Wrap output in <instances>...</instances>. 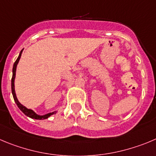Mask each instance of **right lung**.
I'll return each instance as SVG.
<instances>
[{"mask_svg": "<svg viewBox=\"0 0 156 156\" xmlns=\"http://www.w3.org/2000/svg\"><path fill=\"white\" fill-rule=\"evenodd\" d=\"M23 50L21 51L20 54H19V56L18 58H17V60L16 62H14V66H13V70H12V79H11V91H12V94H13V97H14V100L15 101V103L17 104V107L19 108V109L24 113L25 115H27V117L30 118V119H38V120H43V119H47L50 117L51 115L54 114H56L57 111L53 112H50V113H48L46 115H37V113L34 112L32 109L30 108H27V107L24 106L23 105H21V103L19 102L18 99H17V96H16V93H15V89H14V80H15V76H16V70H17V64H18L19 61H20V58L21 57V54H22Z\"/></svg>", "mask_w": 156, "mask_h": 156, "instance_id": "add662e5", "label": "right lung"}]
</instances>
